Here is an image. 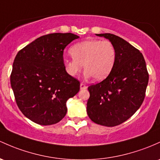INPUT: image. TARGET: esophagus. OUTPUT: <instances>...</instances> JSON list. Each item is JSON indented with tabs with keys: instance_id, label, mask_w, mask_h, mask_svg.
Returning a JSON list of instances; mask_svg holds the SVG:
<instances>
[{
	"instance_id": "esophagus-1",
	"label": "esophagus",
	"mask_w": 160,
	"mask_h": 160,
	"mask_svg": "<svg viewBox=\"0 0 160 160\" xmlns=\"http://www.w3.org/2000/svg\"><path fill=\"white\" fill-rule=\"evenodd\" d=\"M87 86L86 85L85 83H80V89H87Z\"/></svg>"
}]
</instances>
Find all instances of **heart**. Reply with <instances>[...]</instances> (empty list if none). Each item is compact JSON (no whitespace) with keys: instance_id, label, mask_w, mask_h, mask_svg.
I'll return each instance as SVG.
<instances>
[{"instance_id":"b5f03b06","label":"heart","mask_w":160,"mask_h":160,"mask_svg":"<svg viewBox=\"0 0 160 160\" xmlns=\"http://www.w3.org/2000/svg\"><path fill=\"white\" fill-rule=\"evenodd\" d=\"M70 52L73 58L64 60L67 73L76 76L83 65L86 76L96 81L104 80L111 73L116 60L115 45L108 40H85L73 45Z\"/></svg>"}]
</instances>
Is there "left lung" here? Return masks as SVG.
<instances>
[{
  "label": "left lung",
  "instance_id": "8db88e82",
  "mask_svg": "<svg viewBox=\"0 0 160 160\" xmlns=\"http://www.w3.org/2000/svg\"><path fill=\"white\" fill-rule=\"evenodd\" d=\"M96 36L115 45L116 60L105 80L88 87L87 111L93 122L114 127L130 118L142 105L149 73L143 54L127 41L110 33Z\"/></svg>",
  "mask_w": 160,
  "mask_h": 160
}]
</instances>
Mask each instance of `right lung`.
<instances>
[{
    "instance_id": "add662e5",
    "label": "right lung",
    "mask_w": 160,
    "mask_h": 160,
    "mask_svg": "<svg viewBox=\"0 0 160 160\" xmlns=\"http://www.w3.org/2000/svg\"><path fill=\"white\" fill-rule=\"evenodd\" d=\"M78 38L70 32L51 33L17 53L10 84L17 106L32 122L51 125L65 116L67 101L79 92L80 83L67 73L63 54Z\"/></svg>"
}]
</instances>
